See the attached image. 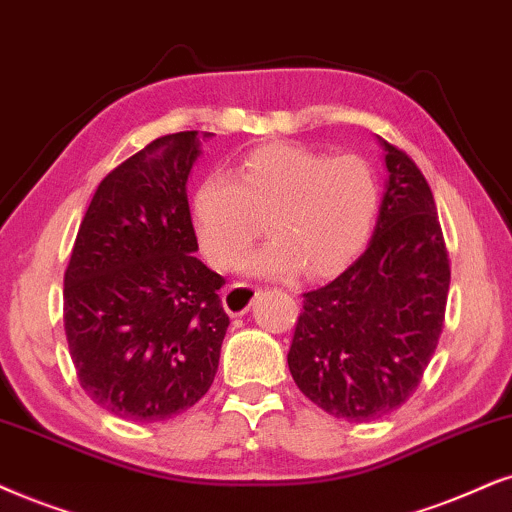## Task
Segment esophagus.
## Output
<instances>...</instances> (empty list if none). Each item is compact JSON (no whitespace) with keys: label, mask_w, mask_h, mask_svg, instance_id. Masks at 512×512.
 Instances as JSON below:
<instances>
[{"label":"esophagus","mask_w":512,"mask_h":512,"mask_svg":"<svg viewBox=\"0 0 512 512\" xmlns=\"http://www.w3.org/2000/svg\"><path fill=\"white\" fill-rule=\"evenodd\" d=\"M260 295V288L248 286V283H234L229 290H226L222 302L224 309L229 316H243L250 309V304L255 297Z\"/></svg>","instance_id":"34e87169"}]
</instances>
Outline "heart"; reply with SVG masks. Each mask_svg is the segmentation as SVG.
<instances>
[{"label": "heart", "instance_id": "heart-1", "mask_svg": "<svg viewBox=\"0 0 512 512\" xmlns=\"http://www.w3.org/2000/svg\"><path fill=\"white\" fill-rule=\"evenodd\" d=\"M380 205L371 167L357 155L269 144L245 155L236 177L210 172L193 193V222L205 257L238 269L269 217L271 241L252 257L255 274L286 278L340 271L364 248Z\"/></svg>", "mask_w": 512, "mask_h": 512}]
</instances>
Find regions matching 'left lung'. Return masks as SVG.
<instances>
[{"mask_svg":"<svg viewBox=\"0 0 512 512\" xmlns=\"http://www.w3.org/2000/svg\"><path fill=\"white\" fill-rule=\"evenodd\" d=\"M385 196L368 248L328 286L302 295L288 368L307 399L366 423L416 392L444 328L449 252L418 165L380 139Z\"/></svg>","mask_w":512,"mask_h":512,"instance_id":"obj_1","label":"left lung"}]
</instances>
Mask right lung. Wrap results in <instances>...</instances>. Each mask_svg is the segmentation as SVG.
<instances>
[{"label":"right lung","mask_w":512,"mask_h":512,"mask_svg":"<svg viewBox=\"0 0 512 512\" xmlns=\"http://www.w3.org/2000/svg\"><path fill=\"white\" fill-rule=\"evenodd\" d=\"M198 155V132L151 141L101 181L77 231L63 278L70 359L118 418H174L215 380L229 316L224 278L193 255L186 181Z\"/></svg>","instance_id":"right-lung-1"}]
</instances>
